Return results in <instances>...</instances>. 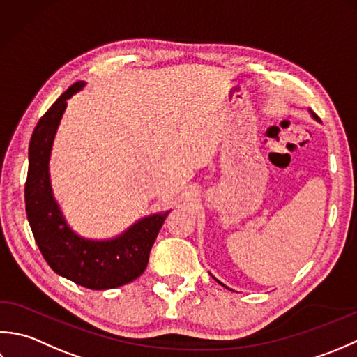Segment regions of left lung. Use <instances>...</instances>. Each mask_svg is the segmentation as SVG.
I'll return each instance as SVG.
<instances>
[{"label": "left lung", "instance_id": "left-lung-1", "mask_svg": "<svg viewBox=\"0 0 357 357\" xmlns=\"http://www.w3.org/2000/svg\"><path fill=\"white\" fill-rule=\"evenodd\" d=\"M308 111H310V109H308ZM310 114H311V117H312V119H314V120H317V121H319V117H317V115H316V114H314V112H312V111H310ZM213 278H214V275H213ZM214 279H215V278H214ZM215 280H217V279H215ZM217 282H219V283H220V285H222V287H225V288H228V287H227V285H223V283H222V282H220V280H217ZM228 289H229V288H228Z\"/></svg>", "mask_w": 357, "mask_h": 357}]
</instances>
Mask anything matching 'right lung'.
Wrapping results in <instances>:
<instances>
[{
    "instance_id": "obj_1",
    "label": "right lung",
    "mask_w": 357,
    "mask_h": 357,
    "mask_svg": "<svg viewBox=\"0 0 357 357\" xmlns=\"http://www.w3.org/2000/svg\"><path fill=\"white\" fill-rule=\"evenodd\" d=\"M84 84H72L36 123L29 143L26 214L43 257L56 274L84 288L111 289L135 280L146 270L152 245L171 209L143 217L120 236L105 240L82 237L69 227L54 197L49 162L68 100Z\"/></svg>"
}]
</instances>
